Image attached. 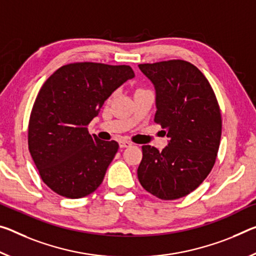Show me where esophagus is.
Returning <instances> with one entry per match:
<instances>
[{"label": "esophagus", "instance_id": "34e87169", "mask_svg": "<svg viewBox=\"0 0 256 256\" xmlns=\"http://www.w3.org/2000/svg\"><path fill=\"white\" fill-rule=\"evenodd\" d=\"M131 146H132V144L128 140H120V148H128V147H131Z\"/></svg>", "mask_w": 256, "mask_h": 256}]
</instances>
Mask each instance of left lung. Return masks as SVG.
<instances>
[{
  "label": "left lung",
  "mask_w": 256,
  "mask_h": 256,
  "mask_svg": "<svg viewBox=\"0 0 256 256\" xmlns=\"http://www.w3.org/2000/svg\"><path fill=\"white\" fill-rule=\"evenodd\" d=\"M139 68L155 86L154 120L165 130L168 144L162 152L142 146L138 179L154 196L178 200L194 192L213 168L221 140L220 107L208 80L192 64L168 60Z\"/></svg>",
  "instance_id": "left-lung-1"
}]
</instances>
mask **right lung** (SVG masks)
I'll use <instances>...</instances> for the list:
<instances>
[{
  "instance_id": "add662e5",
  "label": "right lung",
  "mask_w": 256,
  "mask_h": 256,
  "mask_svg": "<svg viewBox=\"0 0 256 256\" xmlns=\"http://www.w3.org/2000/svg\"><path fill=\"white\" fill-rule=\"evenodd\" d=\"M133 77L126 64L76 62L60 67L40 88L28 125V148L54 192L75 200L101 184L118 144L91 136L86 126L112 93Z\"/></svg>"
}]
</instances>
